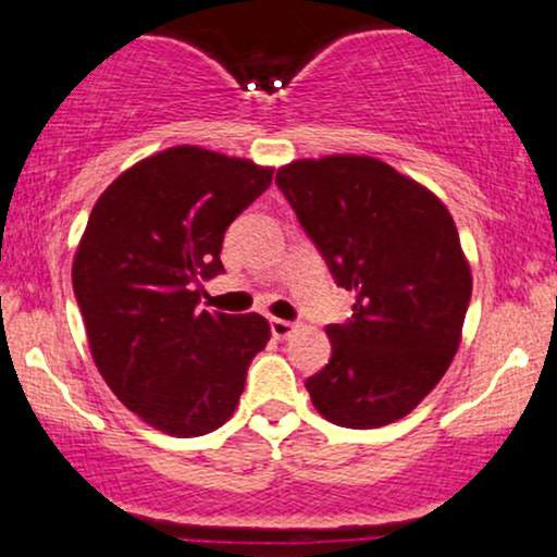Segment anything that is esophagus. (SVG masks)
Listing matches in <instances>:
<instances>
[{"label":"esophagus","instance_id":"obj_1","mask_svg":"<svg viewBox=\"0 0 557 557\" xmlns=\"http://www.w3.org/2000/svg\"><path fill=\"white\" fill-rule=\"evenodd\" d=\"M270 330L277 341H285V337H290L296 332V324L287 322V319H270Z\"/></svg>","mask_w":557,"mask_h":557}]
</instances>
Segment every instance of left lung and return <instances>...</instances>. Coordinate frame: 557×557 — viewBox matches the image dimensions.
Here are the masks:
<instances>
[{
  "label": "left lung",
  "instance_id": "8db88e82",
  "mask_svg": "<svg viewBox=\"0 0 557 557\" xmlns=\"http://www.w3.org/2000/svg\"><path fill=\"white\" fill-rule=\"evenodd\" d=\"M335 283L356 293L327 324L330 363L306 380L332 424L398 421L443 380L461 343L471 270L456 222L424 185L372 157L300 159L274 177Z\"/></svg>",
  "mask_w": 557,
  "mask_h": 557
}]
</instances>
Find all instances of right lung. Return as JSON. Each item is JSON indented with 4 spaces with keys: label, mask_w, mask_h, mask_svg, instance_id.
<instances>
[{
    "label": "right lung",
    "mask_w": 557,
    "mask_h": 557,
    "mask_svg": "<svg viewBox=\"0 0 557 557\" xmlns=\"http://www.w3.org/2000/svg\"><path fill=\"white\" fill-rule=\"evenodd\" d=\"M272 170L198 146L133 164L96 201L73 290L104 382L146 424L198 437L233 417L248 363L270 341L259 314L198 311L230 222Z\"/></svg>",
    "instance_id": "right-lung-1"
}]
</instances>
